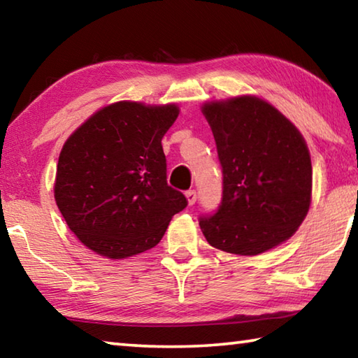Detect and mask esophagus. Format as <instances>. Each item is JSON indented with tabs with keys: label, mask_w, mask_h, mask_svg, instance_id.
Returning <instances> with one entry per match:
<instances>
[{
	"label": "esophagus",
	"mask_w": 358,
	"mask_h": 358,
	"mask_svg": "<svg viewBox=\"0 0 358 358\" xmlns=\"http://www.w3.org/2000/svg\"><path fill=\"white\" fill-rule=\"evenodd\" d=\"M186 199H187V203L194 205V203H196V201H197V192L194 191V189L186 191Z\"/></svg>",
	"instance_id": "obj_1"
}]
</instances>
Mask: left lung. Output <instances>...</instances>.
<instances>
[{
  "label": "left lung",
  "mask_w": 358,
  "mask_h": 358,
  "mask_svg": "<svg viewBox=\"0 0 358 358\" xmlns=\"http://www.w3.org/2000/svg\"><path fill=\"white\" fill-rule=\"evenodd\" d=\"M222 169V199L199 226L217 250L256 256L292 237L310 210L313 167L299 129L254 96L202 107Z\"/></svg>",
  "instance_id": "obj_1"
}]
</instances>
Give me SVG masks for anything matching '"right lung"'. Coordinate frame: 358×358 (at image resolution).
Here are the masks:
<instances>
[{"instance_id": "add662e5", "label": "right lung", "mask_w": 358, "mask_h": 358, "mask_svg": "<svg viewBox=\"0 0 358 358\" xmlns=\"http://www.w3.org/2000/svg\"><path fill=\"white\" fill-rule=\"evenodd\" d=\"M177 117L173 104L123 101L96 112L66 141L55 201L90 250L110 259L147 251L186 208L185 194L167 183L161 145Z\"/></svg>"}]
</instances>
